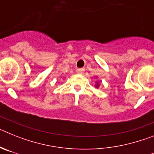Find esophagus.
<instances>
[{"label": "esophagus", "mask_w": 154, "mask_h": 154, "mask_svg": "<svg viewBox=\"0 0 154 154\" xmlns=\"http://www.w3.org/2000/svg\"><path fill=\"white\" fill-rule=\"evenodd\" d=\"M76 72L78 73V74L82 75L84 73V69H78L76 70Z\"/></svg>", "instance_id": "obj_1"}]
</instances>
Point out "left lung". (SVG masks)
Segmentation results:
<instances>
[{"label": "left lung", "mask_w": 154, "mask_h": 154, "mask_svg": "<svg viewBox=\"0 0 154 154\" xmlns=\"http://www.w3.org/2000/svg\"><path fill=\"white\" fill-rule=\"evenodd\" d=\"M95 87H96V88H99V82H96V85H95Z\"/></svg>", "instance_id": "1"}]
</instances>
